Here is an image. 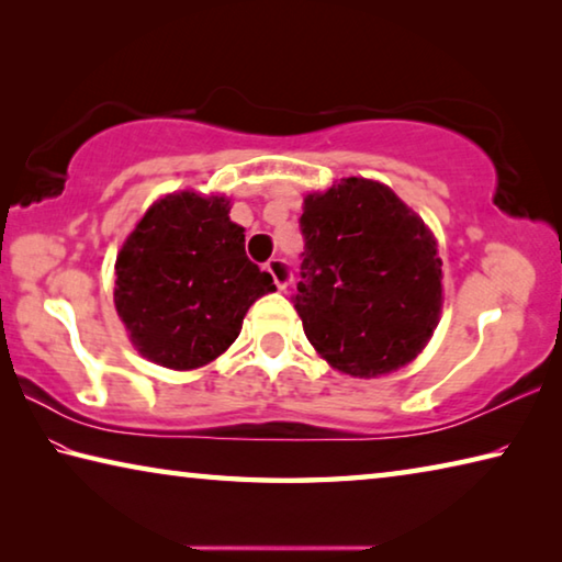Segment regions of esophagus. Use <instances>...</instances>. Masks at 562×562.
I'll return each instance as SVG.
<instances>
[{"label": "esophagus", "instance_id": "34e87169", "mask_svg": "<svg viewBox=\"0 0 562 562\" xmlns=\"http://www.w3.org/2000/svg\"><path fill=\"white\" fill-rule=\"evenodd\" d=\"M268 272L272 274V280H274V284H278L280 290H288V288H290V282H292V268H290L288 260L272 258V260L268 262Z\"/></svg>", "mask_w": 562, "mask_h": 562}]
</instances>
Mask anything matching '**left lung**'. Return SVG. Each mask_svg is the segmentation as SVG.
<instances>
[{"label":"left lung","mask_w":562,"mask_h":562,"mask_svg":"<svg viewBox=\"0 0 562 562\" xmlns=\"http://www.w3.org/2000/svg\"><path fill=\"white\" fill-rule=\"evenodd\" d=\"M294 310L322 357L351 376L412 361L441 315L436 237L392 188L341 178L304 198Z\"/></svg>","instance_id":"8db88e82"}]
</instances>
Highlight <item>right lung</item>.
Segmentation results:
<instances>
[{
    "label": "right lung",
    "mask_w": 562,
    "mask_h": 562,
    "mask_svg": "<svg viewBox=\"0 0 562 562\" xmlns=\"http://www.w3.org/2000/svg\"><path fill=\"white\" fill-rule=\"evenodd\" d=\"M227 213L223 195L170 193L121 247L113 302L133 347L160 367L186 372L221 357L252 302L274 290Z\"/></svg>",
    "instance_id": "obj_1"
}]
</instances>
